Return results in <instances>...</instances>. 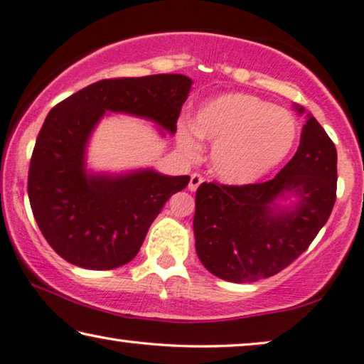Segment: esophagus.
I'll return each mask as SVG.
<instances>
[{"instance_id":"obj_1","label":"esophagus","mask_w":364,"mask_h":364,"mask_svg":"<svg viewBox=\"0 0 364 364\" xmlns=\"http://www.w3.org/2000/svg\"><path fill=\"white\" fill-rule=\"evenodd\" d=\"M204 181V178L199 175V173H193L191 175V180H189V191H196V189L199 188V184H201Z\"/></svg>"}]
</instances>
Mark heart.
<instances>
[{"instance_id": "b5f03b06", "label": "heart", "mask_w": 364, "mask_h": 364, "mask_svg": "<svg viewBox=\"0 0 364 364\" xmlns=\"http://www.w3.org/2000/svg\"><path fill=\"white\" fill-rule=\"evenodd\" d=\"M213 143L211 168L219 180L244 186L262 180L287 160L299 141L289 110L250 94H224L199 107L193 127L181 125L180 145L198 151V137Z\"/></svg>"}]
</instances>
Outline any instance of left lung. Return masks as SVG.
<instances>
[{
	"mask_svg": "<svg viewBox=\"0 0 364 364\" xmlns=\"http://www.w3.org/2000/svg\"><path fill=\"white\" fill-rule=\"evenodd\" d=\"M336 180L335 143L314 115H306L299 150L272 180L244 186L199 184L193 223L199 260L228 282L279 274L328 221ZM289 193L299 198L296 206L279 207L278 199Z\"/></svg>",
	"mask_w": 364,
	"mask_h": 364,
	"instance_id": "1",
	"label": "left lung"
}]
</instances>
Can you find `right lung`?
<instances>
[{"label": "right lung", "mask_w": 364, "mask_h": 364, "mask_svg": "<svg viewBox=\"0 0 364 364\" xmlns=\"http://www.w3.org/2000/svg\"><path fill=\"white\" fill-rule=\"evenodd\" d=\"M191 84L181 74L105 79L49 112L31 156L28 194L41 232L60 257L110 270L138 254L151 223L189 176L153 170L90 175L87 141L105 112L143 117L173 135Z\"/></svg>", "instance_id": "add662e5"}]
</instances>
